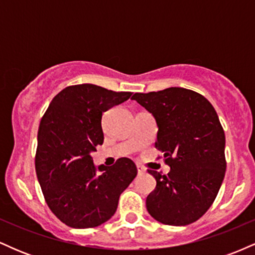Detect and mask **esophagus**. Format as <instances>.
Wrapping results in <instances>:
<instances>
[{
	"label": "esophagus",
	"instance_id": "obj_1",
	"mask_svg": "<svg viewBox=\"0 0 255 255\" xmlns=\"http://www.w3.org/2000/svg\"><path fill=\"white\" fill-rule=\"evenodd\" d=\"M136 169H137V172H139V174H144V172L146 171V168L141 164H136Z\"/></svg>",
	"mask_w": 255,
	"mask_h": 255
}]
</instances>
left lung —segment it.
I'll use <instances>...</instances> for the list:
<instances>
[{"label":"left lung","instance_id":"obj_1","mask_svg":"<svg viewBox=\"0 0 255 255\" xmlns=\"http://www.w3.org/2000/svg\"><path fill=\"white\" fill-rule=\"evenodd\" d=\"M136 101L157 122L156 148L170 166L168 175L154 170L153 192L146 207L156 221L187 225L210 209L225 175V135L215 108L200 93L183 87L135 93Z\"/></svg>","mask_w":255,"mask_h":255}]
</instances>
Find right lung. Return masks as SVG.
I'll return each mask as SVG.
<instances>
[{
  "label": "right lung",
  "instance_id": "obj_1",
  "mask_svg": "<svg viewBox=\"0 0 255 255\" xmlns=\"http://www.w3.org/2000/svg\"><path fill=\"white\" fill-rule=\"evenodd\" d=\"M130 96L92 84L74 85L55 96L42 118L36 152L38 182L52 213L68 227L87 229L105 223L136 176L129 158L96 168L91 157L96 146L103 144V113Z\"/></svg>",
  "mask_w": 255,
  "mask_h": 255
}]
</instances>
